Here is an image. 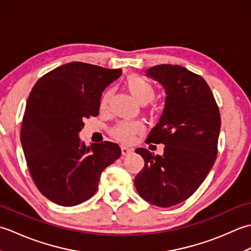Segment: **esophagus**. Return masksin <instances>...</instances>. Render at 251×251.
<instances>
[{
  "label": "esophagus",
  "mask_w": 251,
  "mask_h": 251,
  "mask_svg": "<svg viewBox=\"0 0 251 251\" xmlns=\"http://www.w3.org/2000/svg\"><path fill=\"white\" fill-rule=\"evenodd\" d=\"M132 152H134V149H130L128 147H122V154L124 156L129 155V154H131Z\"/></svg>",
  "instance_id": "esophagus-1"
}]
</instances>
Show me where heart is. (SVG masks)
Wrapping results in <instances>:
<instances>
[{
  "mask_svg": "<svg viewBox=\"0 0 251 251\" xmlns=\"http://www.w3.org/2000/svg\"><path fill=\"white\" fill-rule=\"evenodd\" d=\"M125 86L128 89L138 102L147 104L155 97V88L150 81L139 74H131L125 81ZM112 97V90L108 89L102 94L100 98V109L104 110L109 105ZM146 127L141 122H121L111 129V135L116 140L124 143H129L135 139V137L145 132Z\"/></svg>",
  "mask_w": 251,
  "mask_h": 251,
  "instance_id": "heart-1",
  "label": "heart"
}]
</instances>
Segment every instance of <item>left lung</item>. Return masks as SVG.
Returning a JSON list of instances; mask_svg holds the SVG:
<instances>
[{"label": "left lung", "instance_id": "8db88e82", "mask_svg": "<svg viewBox=\"0 0 251 251\" xmlns=\"http://www.w3.org/2000/svg\"><path fill=\"white\" fill-rule=\"evenodd\" d=\"M147 75L161 83L167 97L163 115L147 143H163L164 154L136 152L145 168L135 178L138 193L151 204L170 207L188 200L214 166L221 117L210 87L199 74L178 65L150 68Z\"/></svg>", "mask_w": 251, "mask_h": 251}]
</instances>
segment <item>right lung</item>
I'll use <instances>...</instances> for the list:
<instances>
[{
    "label": "right lung",
    "mask_w": 251,
    "mask_h": 251,
    "mask_svg": "<svg viewBox=\"0 0 251 251\" xmlns=\"http://www.w3.org/2000/svg\"><path fill=\"white\" fill-rule=\"evenodd\" d=\"M121 74V69L74 61L44 74L31 90L21 145L36 188L58 205L89 200L101 173L121 156L114 142L86 147L78 138L86 119L98 115L103 89Z\"/></svg>",
    "instance_id": "obj_1"
}]
</instances>
